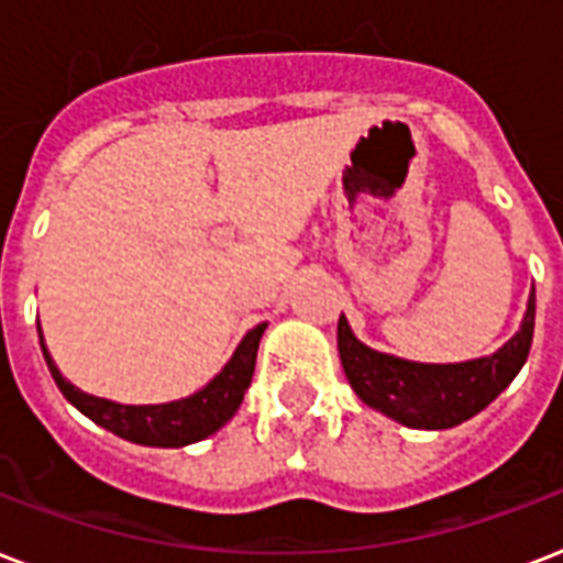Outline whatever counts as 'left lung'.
I'll list each match as a JSON object with an SVG mask.
<instances>
[{
  "instance_id": "8db88e82",
  "label": "left lung",
  "mask_w": 563,
  "mask_h": 563,
  "mask_svg": "<svg viewBox=\"0 0 563 563\" xmlns=\"http://www.w3.org/2000/svg\"><path fill=\"white\" fill-rule=\"evenodd\" d=\"M534 333V291L523 324L490 356L450 365L411 362L379 353L353 335L339 318V356L347 383L365 406L409 429H453L506 391L526 365Z\"/></svg>"
}]
</instances>
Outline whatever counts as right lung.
<instances>
[{
  "mask_svg": "<svg viewBox=\"0 0 563 563\" xmlns=\"http://www.w3.org/2000/svg\"><path fill=\"white\" fill-rule=\"evenodd\" d=\"M265 327L268 324H256L254 330H247L245 339L239 342V347L228 360V365L212 376L203 388H198L189 397H180V400L148 402V406L104 400V397L75 388L52 360V353L43 342V330H40V347H43L46 365L55 376L60 394L81 415H87L92 423H99L113 435L143 446H187L195 444V441H203L212 432H219L236 415V409L245 400L251 376H254L256 347H260Z\"/></svg>",
  "mask_w": 563,
  "mask_h": 563,
  "instance_id": "obj_1",
  "label": "right lung"
}]
</instances>
